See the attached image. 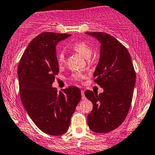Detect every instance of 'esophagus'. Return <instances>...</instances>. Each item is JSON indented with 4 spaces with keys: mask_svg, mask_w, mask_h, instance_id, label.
<instances>
[{
    "mask_svg": "<svg viewBox=\"0 0 155 155\" xmlns=\"http://www.w3.org/2000/svg\"><path fill=\"white\" fill-rule=\"evenodd\" d=\"M81 98L82 99H85V96H84V91H81Z\"/></svg>",
    "mask_w": 155,
    "mask_h": 155,
    "instance_id": "obj_1",
    "label": "esophagus"
}]
</instances>
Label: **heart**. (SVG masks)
I'll list each match as a JSON object with an SVG mask.
<instances>
[{"label":"heart","mask_w":155,"mask_h":155,"mask_svg":"<svg viewBox=\"0 0 155 155\" xmlns=\"http://www.w3.org/2000/svg\"><path fill=\"white\" fill-rule=\"evenodd\" d=\"M70 47L72 48L74 51L81 54L84 58L89 59L92 54L91 48L84 42H76L71 44ZM57 62L59 64H62L64 62V50L63 48H59L57 52ZM74 79L76 80H79L82 78V75L80 74H75L73 76Z\"/></svg>","instance_id":"b5f03b06"}]
</instances>
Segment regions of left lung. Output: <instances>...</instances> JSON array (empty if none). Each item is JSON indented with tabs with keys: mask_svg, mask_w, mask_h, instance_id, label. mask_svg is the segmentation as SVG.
Returning a JSON list of instances; mask_svg holds the SVG:
<instances>
[{
	"mask_svg": "<svg viewBox=\"0 0 155 155\" xmlns=\"http://www.w3.org/2000/svg\"><path fill=\"white\" fill-rule=\"evenodd\" d=\"M85 35L97 39L101 45L93 77L104 89L99 95L91 91L84 92L93 104L87 115V124L93 132L107 133L121 124L129 113L136 74L130 53L115 37L103 32Z\"/></svg>",
	"mask_w": 155,
	"mask_h": 155,
	"instance_id": "8db88e82",
	"label": "left lung"
}]
</instances>
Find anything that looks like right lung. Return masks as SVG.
Listing matches in <instances>:
<instances>
[{
  "mask_svg": "<svg viewBox=\"0 0 155 155\" xmlns=\"http://www.w3.org/2000/svg\"><path fill=\"white\" fill-rule=\"evenodd\" d=\"M68 34L43 32L28 44L18 68L20 99L36 126L45 133L61 135L81 100V91L69 87L62 92L52 87L59 72L56 45Z\"/></svg>",
  "mask_w": 155,
  "mask_h": 155,
  "instance_id": "obj_1",
  "label": "right lung"
}]
</instances>
